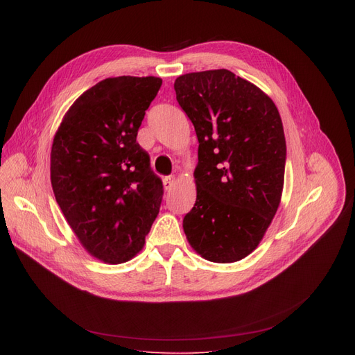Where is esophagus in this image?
<instances>
[{
	"mask_svg": "<svg viewBox=\"0 0 355 355\" xmlns=\"http://www.w3.org/2000/svg\"><path fill=\"white\" fill-rule=\"evenodd\" d=\"M174 184H175V177L174 175L164 178V187H165L166 191H170L174 187Z\"/></svg>",
	"mask_w": 355,
	"mask_h": 355,
	"instance_id": "1",
	"label": "esophagus"
}]
</instances>
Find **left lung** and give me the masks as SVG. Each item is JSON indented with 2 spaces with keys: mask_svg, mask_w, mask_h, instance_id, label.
<instances>
[{
  "mask_svg": "<svg viewBox=\"0 0 355 355\" xmlns=\"http://www.w3.org/2000/svg\"><path fill=\"white\" fill-rule=\"evenodd\" d=\"M174 89L198 138L197 198L184 233L206 260L237 262L259 246L281 204V115L262 89L226 69L181 74Z\"/></svg>",
  "mask_w": 355,
  "mask_h": 355,
  "instance_id": "obj_1",
  "label": "left lung"
}]
</instances>
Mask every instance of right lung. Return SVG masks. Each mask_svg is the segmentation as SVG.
<instances>
[{
  "mask_svg": "<svg viewBox=\"0 0 355 355\" xmlns=\"http://www.w3.org/2000/svg\"><path fill=\"white\" fill-rule=\"evenodd\" d=\"M161 78H107L73 102L54 135L55 201L85 250L109 265L137 256L159 213L162 181L137 142Z\"/></svg>",
  "mask_w": 355,
  "mask_h": 355,
  "instance_id": "add662e5",
  "label": "right lung"
}]
</instances>
